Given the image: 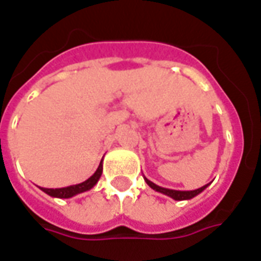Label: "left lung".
<instances>
[{
  "mask_svg": "<svg viewBox=\"0 0 261 261\" xmlns=\"http://www.w3.org/2000/svg\"><path fill=\"white\" fill-rule=\"evenodd\" d=\"M144 180L147 181V185L151 189H153L155 192L158 193H162V194H165V196L170 197V198H173V200H177V201H183V200H190V198H193V197L198 196L200 193L204 192L205 189H207L208 185H205V186L200 187V189H197V190H190V192H181V190H172V189H165V187H161L158 186V185H155V183H152L151 180H148L147 177L144 176Z\"/></svg>",
  "mask_w": 261,
  "mask_h": 261,
  "instance_id": "8db88e82",
  "label": "left lung"
}]
</instances>
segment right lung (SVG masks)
<instances>
[{
  "instance_id": "obj_1",
  "label": "right lung",
  "mask_w": 261,
  "mask_h": 261,
  "mask_svg": "<svg viewBox=\"0 0 261 261\" xmlns=\"http://www.w3.org/2000/svg\"><path fill=\"white\" fill-rule=\"evenodd\" d=\"M103 172V164L100 161V164L97 166L96 172L88 179V180L82 181L80 185H74V186H68V187H63V189H44V187H40L43 192L48 194L50 197H57V198H71V197L76 196V194H81V193L88 192L91 190L92 187L96 185L100 176H102Z\"/></svg>"
}]
</instances>
